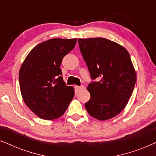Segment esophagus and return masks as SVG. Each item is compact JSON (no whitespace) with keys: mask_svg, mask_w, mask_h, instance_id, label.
I'll return each instance as SVG.
<instances>
[{"mask_svg":"<svg viewBox=\"0 0 156 156\" xmlns=\"http://www.w3.org/2000/svg\"><path fill=\"white\" fill-rule=\"evenodd\" d=\"M74 88H75L76 91H80L84 89V86H83V85H82V86H75L74 87Z\"/></svg>","mask_w":156,"mask_h":156,"instance_id":"34e87169","label":"esophagus"}]
</instances>
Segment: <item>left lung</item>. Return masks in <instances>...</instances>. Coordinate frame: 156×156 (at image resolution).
Instances as JSON below:
<instances>
[{"label": "left lung", "instance_id": "left-lung-1", "mask_svg": "<svg viewBox=\"0 0 156 156\" xmlns=\"http://www.w3.org/2000/svg\"><path fill=\"white\" fill-rule=\"evenodd\" d=\"M80 49L92 80L85 103L89 114L108 120L122 112L131 97L136 74L129 52L123 46L103 37L79 39Z\"/></svg>", "mask_w": 156, "mask_h": 156}]
</instances>
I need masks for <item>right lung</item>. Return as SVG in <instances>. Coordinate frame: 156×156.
<instances>
[{"label": "right lung", "mask_w": 156, "mask_h": 156, "mask_svg": "<svg viewBox=\"0 0 156 156\" xmlns=\"http://www.w3.org/2000/svg\"><path fill=\"white\" fill-rule=\"evenodd\" d=\"M76 38H53L36 45L25 59L19 72L21 95L34 114L54 120L65 114L74 95L62 76L63 57L75 46Z\"/></svg>", "instance_id": "1"}]
</instances>
